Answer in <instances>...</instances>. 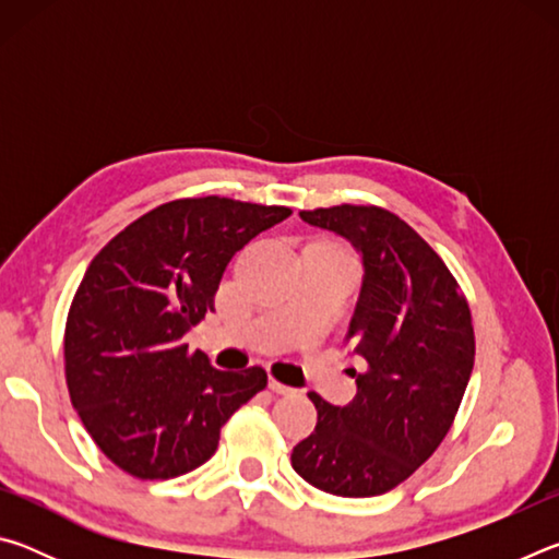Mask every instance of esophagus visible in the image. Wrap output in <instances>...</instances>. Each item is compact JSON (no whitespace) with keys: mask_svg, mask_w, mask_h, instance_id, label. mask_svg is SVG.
Wrapping results in <instances>:
<instances>
[{"mask_svg":"<svg viewBox=\"0 0 559 559\" xmlns=\"http://www.w3.org/2000/svg\"><path fill=\"white\" fill-rule=\"evenodd\" d=\"M269 390H271V392H276V394H290V392H293V386L278 382L276 377H271V380H269Z\"/></svg>","mask_w":559,"mask_h":559,"instance_id":"esophagus-1","label":"esophagus"}]
</instances>
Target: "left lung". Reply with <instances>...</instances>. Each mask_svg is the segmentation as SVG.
<instances>
[{"label":"left lung","mask_w":559,"mask_h":559,"mask_svg":"<svg viewBox=\"0 0 559 559\" xmlns=\"http://www.w3.org/2000/svg\"><path fill=\"white\" fill-rule=\"evenodd\" d=\"M362 253L365 278L347 340L365 372L347 406L310 392L316 431L290 453L300 478L343 498L382 496L447 437L471 380L476 337L468 300L431 246L382 206L300 212Z\"/></svg>","instance_id":"left-lung-1"}]
</instances>
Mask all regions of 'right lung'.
Here are the masks:
<instances>
[{
  "label": "right lung",
  "instance_id": "add662e5",
  "mask_svg": "<svg viewBox=\"0 0 559 559\" xmlns=\"http://www.w3.org/2000/svg\"><path fill=\"white\" fill-rule=\"evenodd\" d=\"M290 216L229 197L155 206L103 246L66 318L71 404L130 476L167 480L214 456L219 431L266 386L263 367L224 372L182 343L214 310L236 251Z\"/></svg>",
  "mask_w": 559,
  "mask_h": 559
}]
</instances>
